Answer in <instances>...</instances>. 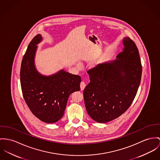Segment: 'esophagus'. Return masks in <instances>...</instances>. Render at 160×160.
<instances>
[{
    "label": "esophagus",
    "mask_w": 160,
    "mask_h": 160,
    "mask_svg": "<svg viewBox=\"0 0 160 160\" xmlns=\"http://www.w3.org/2000/svg\"><path fill=\"white\" fill-rule=\"evenodd\" d=\"M85 86H86V84H85V82H81V83H80V89H81V90H82V91H83V90L85 89Z\"/></svg>",
    "instance_id": "1"
}]
</instances>
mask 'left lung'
Masks as SVG:
<instances>
[{
	"mask_svg": "<svg viewBox=\"0 0 160 160\" xmlns=\"http://www.w3.org/2000/svg\"><path fill=\"white\" fill-rule=\"evenodd\" d=\"M123 52L114 61L88 71L90 82L83 91L86 111L99 123L114 120L127 110L140 85L142 66L135 43L123 39Z\"/></svg>",
	"mask_w": 160,
	"mask_h": 160,
	"instance_id": "left-lung-1",
	"label": "left lung"
}]
</instances>
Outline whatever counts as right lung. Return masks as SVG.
<instances>
[{
	"label": "right lung",
	"mask_w": 160,
	"mask_h": 160,
	"mask_svg": "<svg viewBox=\"0 0 160 160\" xmlns=\"http://www.w3.org/2000/svg\"><path fill=\"white\" fill-rule=\"evenodd\" d=\"M42 40L38 34L28 46L21 66V85L25 101L41 121L55 123L64 115L71 93L80 91L81 77L62 69L51 75L37 71L35 57L37 45Z\"/></svg>",
	"instance_id": "add662e5"
}]
</instances>
